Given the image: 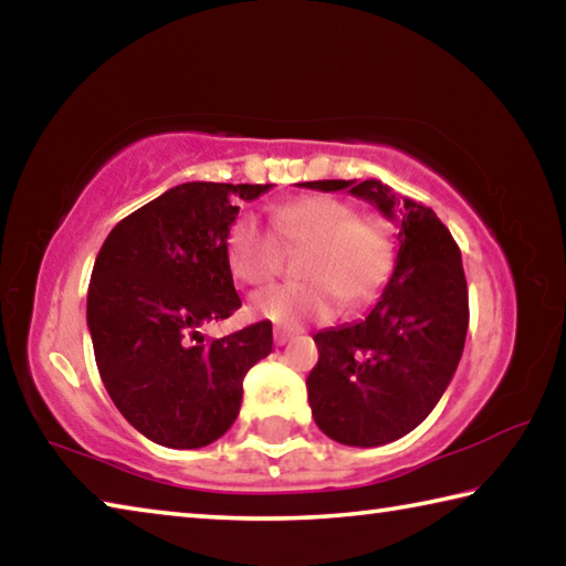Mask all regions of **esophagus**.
Returning a JSON list of instances; mask_svg holds the SVG:
<instances>
[{"mask_svg": "<svg viewBox=\"0 0 566 566\" xmlns=\"http://www.w3.org/2000/svg\"><path fill=\"white\" fill-rule=\"evenodd\" d=\"M294 337V329H286V327H276L274 329V344L276 347H282V344H286Z\"/></svg>", "mask_w": 566, "mask_h": 566, "instance_id": "1", "label": "esophagus"}]
</instances>
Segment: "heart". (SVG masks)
<instances>
[{
    "instance_id": "b5f03b06",
    "label": "heart",
    "mask_w": 566,
    "mask_h": 566,
    "mask_svg": "<svg viewBox=\"0 0 566 566\" xmlns=\"http://www.w3.org/2000/svg\"><path fill=\"white\" fill-rule=\"evenodd\" d=\"M272 229L290 249H302V282L276 284L252 294L254 317L282 327L329 322L344 306L369 304L395 270V239L385 222L354 212L342 199L312 195L272 212ZM227 264L239 282L262 284L280 272L282 249L254 214H239L227 232Z\"/></svg>"
}]
</instances>
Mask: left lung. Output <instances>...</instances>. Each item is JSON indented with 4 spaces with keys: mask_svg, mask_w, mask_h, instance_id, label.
<instances>
[{
    "mask_svg": "<svg viewBox=\"0 0 566 566\" xmlns=\"http://www.w3.org/2000/svg\"><path fill=\"white\" fill-rule=\"evenodd\" d=\"M302 187L347 189L399 224L389 282L367 317L314 334L317 367L306 377L312 417L349 447H379L429 417L462 359L469 294L462 252L424 205L401 199L379 179H319Z\"/></svg>",
    "mask_w": 566,
    "mask_h": 566,
    "instance_id": "1",
    "label": "left lung"
}]
</instances>
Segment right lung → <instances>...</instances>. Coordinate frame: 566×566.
<instances>
[{
  "mask_svg": "<svg viewBox=\"0 0 566 566\" xmlns=\"http://www.w3.org/2000/svg\"><path fill=\"white\" fill-rule=\"evenodd\" d=\"M272 185L187 181L124 217L97 254L87 327L122 417L151 442H217L242 407V381L272 352V322L205 342L199 327L242 306L227 264L239 202Z\"/></svg>",
  "mask_w": 566,
  "mask_h": 566,
  "instance_id": "1",
  "label": "right lung"
}]
</instances>
